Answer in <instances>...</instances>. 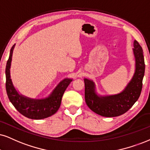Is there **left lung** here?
I'll list each match as a JSON object with an SVG mask.
<instances>
[{
    "mask_svg": "<svg viewBox=\"0 0 150 150\" xmlns=\"http://www.w3.org/2000/svg\"><path fill=\"white\" fill-rule=\"evenodd\" d=\"M135 58V71L132 79L122 91L116 95H99L93 81L84 79L85 99L93 112L103 117H117L125 113L139 98L145 74L143 51L139 43L134 40L133 49Z\"/></svg>",
    "mask_w": 150,
    "mask_h": 150,
    "instance_id": "8db88e82",
    "label": "left lung"
}]
</instances>
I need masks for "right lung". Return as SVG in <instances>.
I'll return each instance as SVG.
<instances>
[{"instance_id": "obj_1", "label": "right lung", "mask_w": 150, "mask_h": 150, "mask_svg": "<svg viewBox=\"0 0 150 150\" xmlns=\"http://www.w3.org/2000/svg\"><path fill=\"white\" fill-rule=\"evenodd\" d=\"M15 44L11 48L10 56L5 68L6 91L9 99L20 113L28 118L41 120L53 115L60 106L62 95L72 79L66 78L60 81L47 97L43 99H31L20 94L13 85L10 76L12 53Z\"/></svg>"}]
</instances>
